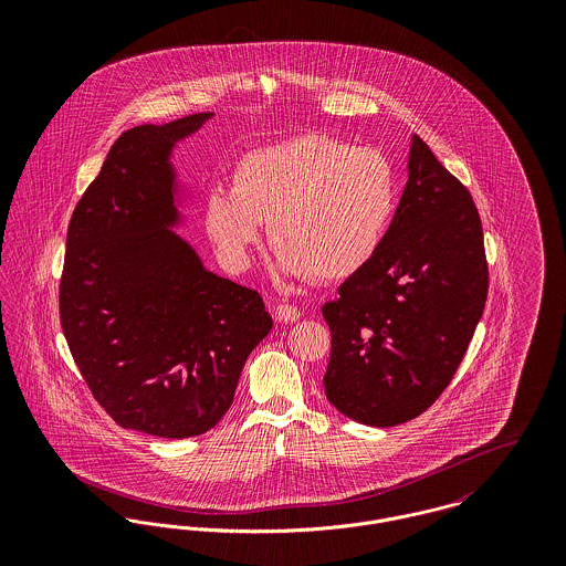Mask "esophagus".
<instances>
[{
    "label": "esophagus",
    "instance_id": "obj_1",
    "mask_svg": "<svg viewBox=\"0 0 566 566\" xmlns=\"http://www.w3.org/2000/svg\"><path fill=\"white\" fill-rule=\"evenodd\" d=\"M274 318H276V323H298L301 321V310L298 307H294V305H276V310H274Z\"/></svg>",
    "mask_w": 566,
    "mask_h": 566
}]
</instances>
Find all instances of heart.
<instances>
[{"instance_id": "obj_1", "label": "heart", "mask_w": 566, "mask_h": 566, "mask_svg": "<svg viewBox=\"0 0 566 566\" xmlns=\"http://www.w3.org/2000/svg\"><path fill=\"white\" fill-rule=\"evenodd\" d=\"M395 207V171L381 153L301 135L243 155L231 189L213 187L202 216L233 272L250 265L268 224L279 276L344 281L377 256Z\"/></svg>"}]
</instances>
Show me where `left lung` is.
<instances>
[{
	"mask_svg": "<svg viewBox=\"0 0 566 566\" xmlns=\"http://www.w3.org/2000/svg\"><path fill=\"white\" fill-rule=\"evenodd\" d=\"M488 296L484 235L469 189L411 135L407 182L377 256L323 307L326 399L370 427L433 403L455 375Z\"/></svg>",
	"mask_w": 566,
	"mask_h": 566,
	"instance_id": "left-lung-1",
	"label": "left lung"
}]
</instances>
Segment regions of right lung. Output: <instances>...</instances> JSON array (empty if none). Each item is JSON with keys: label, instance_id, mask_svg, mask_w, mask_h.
I'll return each instance as SVG.
<instances>
[{"label": "right lung", "instance_id": "obj_1", "mask_svg": "<svg viewBox=\"0 0 566 566\" xmlns=\"http://www.w3.org/2000/svg\"><path fill=\"white\" fill-rule=\"evenodd\" d=\"M213 113L126 130L72 216L61 324L95 401L124 429L182 440L229 411L272 318L176 231L191 193L174 153Z\"/></svg>", "mask_w": 566, "mask_h": 566}]
</instances>
